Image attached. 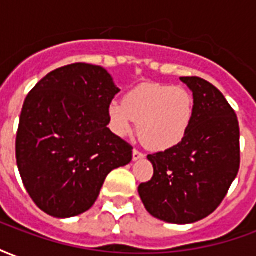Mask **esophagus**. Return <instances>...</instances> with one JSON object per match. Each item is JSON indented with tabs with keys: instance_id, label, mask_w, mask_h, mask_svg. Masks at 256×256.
<instances>
[{
	"instance_id": "1",
	"label": "esophagus",
	"mask_w": 256,
	"mask_h": 256,
	"mask_svg": "<svg viewBox=\"0 0 256 256\" xmlns=\"http://www.w3.org/2000/svg\"><path fill=\"white\" fill-rule=\"evenodd\" d=\"M144 158V154L142 152H140L138 150H133V160H140V159H142Z\"/></svg>"
}]
</instances>
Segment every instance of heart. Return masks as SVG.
I'll list each match as a JSON object with an SVG mask.
<instances>
[{
  "instance_id": "b5f03b06",
  "label": "heart",
  "mask_w": 256,
  "mask_h": 256,
  "mask_svg": "<svg viewBox=\"0 0 256 256\" xmlns=\"http://www.w3.org/2000/svg\"><path fill=\"white\" fill-rule=\"evenodd\" d=\"M108 116L112 130L122 137L138 122L141 142L150 150H163L184 138L193 116V97L180 86L140 84L124 96L123 102H111Z\"/></svg>"
}]
</instances>
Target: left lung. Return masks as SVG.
Here are the masks:
<instances>
[{"label": "left lung", "instance_id": "left-lung-1", "mask_svg": "<svg viewBox=\"0 0 256 256\" xmlns=\"http://www.w3.org/2000/svg\"><path fill=\"white\" fill-rule=\"evenodd\" d=\"M193 93V116L181 142L148 155L154 177L140 198L155 218L186 225L212 214L240 168V128L224 94L198 76H182Z\"/></svg>", "mask_w": 256, "mask_h": 256}]
</instances>
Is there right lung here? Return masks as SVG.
Masks as SVG:
<instances>
[{
  "label": "right lung",
  "mask_w": 256,
  "mask_h": 256,
  "mask_svg": "<svg viewBox=\"0 0 256 256\" xmlns=\"http://www.w3.org/2000/svg\"><path fill=\"white\" fill-rule=\"evenodd\" d=\"M119 92L106 70L75 63L48 74L26 97L16 162L44 212L70 218L88 211L106 176L132 162L133 146L106 128Z\"/></svg>",
  "instance_id": "1"
}]
</instances>
